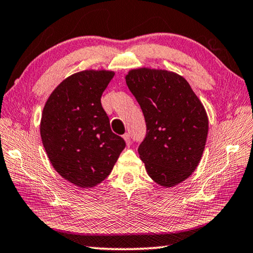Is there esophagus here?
<instances>
[{"instance_id":"34e87169","label":"esophagus","mask_w":253,"mask_h":253,"mask_svg":"<svg viewBox=\"0 0 253 253\" xmlns=\"http://www.w3.org/2000/svg\"><path fill=\"white\" fill-rule=\"evenodd\" d=\"M123 139H124V141H126V143L127 145L131 144V140H130V134H129V133L123 134Z\"/></svg>"}]
</instances>
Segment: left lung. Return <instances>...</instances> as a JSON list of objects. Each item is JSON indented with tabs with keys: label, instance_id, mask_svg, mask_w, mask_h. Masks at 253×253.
Wrapping results in <instances>:
<instances>
[{
	"label": "left lung",
	"instance_id": "obj_1",
	"mask_svg": "<svg viewBox=\"0 0 253 253\" xmlns=\"http://www.w3.org/2000/svg\"><path fill=\"white\" fill-rule=\"evenodd\" d=\"M126 82L142 110L147 134L139 145L154 182L171 188L197 169L206 147L209 120L183 77L167 70L129 71Z\"/></svg>",
	"mask_w": 253,
	"mask_h": 253
}]
</instances>
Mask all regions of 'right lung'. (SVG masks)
Listing matches in <instances>:
<instances>
[{
  "mask_svg": "<svg viewBox=\"0 0 253 253\" xmlns=\"http://www.w3.org/2000/svg\"><path fill=\"white\" fill-rule=\"evenodd\" d=\"M113 71L85 70L63 80L44 105L40 133L53 168L80 188L101 183L126 148L111 131L101 96Z\"/></svg>",
  "mask_w": 253,
  "mask_h": 253,
  "instance_id": "right-lung-1",
  "label": "right lung"
}]
</instances>
